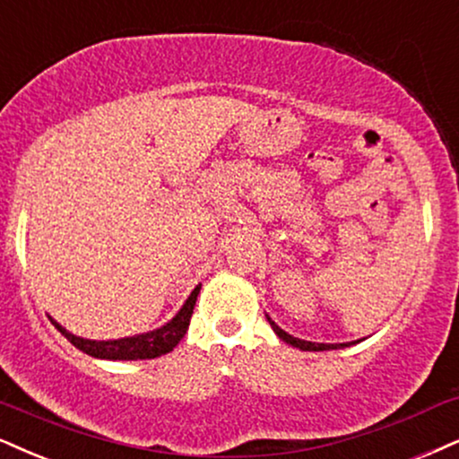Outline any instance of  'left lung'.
<instances>
[{
	"label": "left lung",
	"instance_id": "1",
	"mask_svg": "<svg viewBox=\"0 0 459 459\" xmlns=\"http://www.w3.org/2000/svg\"><path fill=\"white\" fill-rule=\"evenodd\" d=\"M268 321H270V325H273V330L276 332V336H279L281 341H285L287 344H291V347H296V349H299V351H330V349H344V347H351V344L359 342V341H355V342L325 344V342H310V341H302V338H296V336H291V333H287L285 330H281V327L276 325L274 321L270 319V316H268Z\"/></svg>",
	"mask_w": 459,
	"mask_h": 459
}]
</instances>
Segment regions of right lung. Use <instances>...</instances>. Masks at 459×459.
I'll return each mask as SVG.
<instances>
[{"label":"right lung","mask_w":459,"mask_h":459,"mask_svg":"<svg viewBox=\"0 0 459 459\" xmlns=\"http://www.w3.org/2000/svg\"><path fill=\"white\" fill-rule=\"evenodd\" d=\"M200 287L197 285L191 296L186 298V302L183 304V308L178 310L174 319H169L166 325L157 327V330L146 332V333H138V336H127V338H118V341H89V338H81L74 336L72 332H67L65 327H61L56 321L50 316L53 325L59 330L64 336L70 341L74 347L81 349L82 353L91 355V358H100V359H152L160 358V355H166L172 351L177 344L180 342V338L185 336L186 330H189V321L191 315H194V307L197 293H200Z\"/></svg>","instance_id":"right-lung-1"}]
</instances>
